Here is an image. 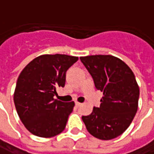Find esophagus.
I'll return each instance as SVG.
<instances>
[{
	"mask_svg": "<svg viewBox=\"0 0 154 154\" xmlns=\"http://www.w3.org/2000/svg\"><path fill=\"white\" fill-rule=\"evenodd\" d=\"M81 105H82V103H78V102H76V106H77V107H80Z\"/></svg>",
	"mask_w": 154,
	"mask_h": 154,
	"instance_id": "esophagus-1",
	"label": "esophagus"
}]
</instances>
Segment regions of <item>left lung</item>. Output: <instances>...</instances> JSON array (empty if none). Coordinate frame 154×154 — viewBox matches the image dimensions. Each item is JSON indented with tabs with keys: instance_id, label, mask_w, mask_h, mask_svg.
<instances>
[{
	"instance_id": "obj_1",
	"label": "left lung",
	"mask_w": 154,
	"mask_h": 154,
	"mask_svg": "<svg viewBox=\"0 0 154 154\" xmlns=\"http://www.w3.org/2000/svg\"><path fill=\"white\" fill-rule=\"evenodd\" d=\"M103 97L99 108L82 119L94 137L109 140L123 134L138 110L140 89L134 72L118 57L111 55L80 57Z\"/></svg>"
}]
</instances>
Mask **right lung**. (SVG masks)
<instances>
[{"label":"right lung","instance_id":"right-lung-1","mask_svg":"<svg viewBox=\"0 0 154 154\" xmlns=\"http://www.w3.org/2000/svg\"><path fill=\"white\" fill-rule=\"evenodd\" d=\"M77 60L78 57L65 54H44L20 72L14 102L20 121L32 134L51 138L64 130L75 103H63L54 96L64 86L66 71Z\"/></svg>","mask_w":154,"mask_h":154}]
</instances>
